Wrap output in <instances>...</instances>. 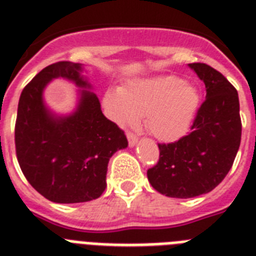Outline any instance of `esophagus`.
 <instances>
[{
	"label": "esophagus",
	"instance_id": "1",
	"mask_svg": "<svg viewBox=\"0 0 256 256\" xmlns=\"http://www.w3.org/2000/svg\"><path fill=\"white\" fill-rule=\"evenodd\" d=\"M126 137H128V142H130V146H133L134 144L138 141V137H137V134H134L133 132H126Z\"/></svg>",
	"mask_w": 256,
	"mask_h": 256
}]
</instances>
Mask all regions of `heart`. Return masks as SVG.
<instances>
[{"label":"heart","instance_id":"b5f03b06","mask_svg":"<svg viewBox=\"0 0 256 256\" xmlns=\"http://www.w3.org/2000/svg\"><path fill=\"white\" fill-rule=\"evenodd\" d=\"M199 92L174 76L133 82L104 95L110 116L120 126H133L146 116L148 130L164 141H174L187 132L199 106Z\"/></svg>","mask_w":256,"mask_h":256}]
</instances>
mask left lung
<instances>
[{
    "instance_id": "8db88e82",
    "label": "left lung",
    "mask_w": 256,
    "mask_h": 256,
    "mask_svg": "<svg viewBox=\"0 0 256 256\" xmlns=\"http://www.w3.org/2000/svg\"><path fill=\"white\" fill-rule=\"evenodd\" d=\"M190 68L206 85V100L196 112L191 132L174 142L158 144L160 160L148 170L154 190L178 199L206 194L224 180L242 134L236 88L209 65L194 62Z\"/></svg>"
}]
</instances>
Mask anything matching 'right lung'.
<instances>
[{
    "label": "right lung",
    "mask_w": 256,
    "mask_h": 256,
    "mask_svg": "<svg viewBox=\"0 0 256 256\" xmlns=\"http://www.w3.org/2000/svg\"><path fill=\"white\" fill-rule=\"evenodd\" d=\"M81 65L58 61L46 66L24 86L16 122V153L23 175L46 199L60 204L85 202L106 190L107 164L128 146L124 130L102 114L98 96L82 90L77 111L54 118L43 103L52 78L64 77L81 88Z\"/></svg>",
    "instance_id": "add662e5"
}]
</instances>
